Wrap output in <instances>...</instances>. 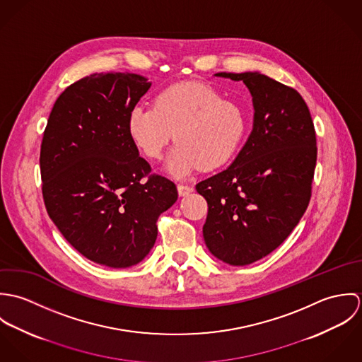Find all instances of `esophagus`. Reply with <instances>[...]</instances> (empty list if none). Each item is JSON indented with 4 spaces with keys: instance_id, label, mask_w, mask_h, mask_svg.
<instances>
[{
    "instance_id": "obj_1",
    "label": "esophagus",
    "mask_w": 362,
    "mask_h": 362,
    "mask_svg": "<svg viewBox=\"0 0 362 362\" xmlns=\"http://www.w3.org/2000/svg\"><path fill=\"white\" fill-rule=\"evenodd\" d=\"M177 189H178V195L180 197H187V195H189L194 191V188L189 187V185H178Z\"/></svg>"
}]
</instances>
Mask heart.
Wrapping results in <instances>:
<instances>
[{"mask_svg": "<svg viewBox=\"0 0 362 362\" xmlns=\"http://www.w3.org/2000/svg\"><path fill=\"white\" fill-rule=\"evenodd\" d=\"M127 131L149 158L161 157L174 132L177 145L164 170L185 178L198 168L214 170L233 158L245 136L247 115L213 86L189 81L161 90L153 107H132Z\"/></svg>", "mask_w": 362, "mask_h": 362, "instance_id": "heart-1", "label": "heart"}]
</instances>
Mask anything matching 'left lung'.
Listing matches in <instances>:
<instances>
[{
	"instance_id": "1",
	"label": "left lung",
	"mask_w": 362,
	"mask_h": 362,
	"mask_svg": "<svg viewBox=\"0 0 362 362\" xmlns=\"http://www.w3.org/2000/svg\"><path fill=\"white\" fill-rule=\"evenodd\" d=\"M214 76L243 81L255 112L230 167L197 184L209 206L204 238L214 258L245 266L273 252L305 213L316 135L308 105L293 88L260 72Z\"/></svg>"
}]
</instances>
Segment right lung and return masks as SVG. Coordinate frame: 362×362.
<instances>
[{
    "label": "right lung",
    "mask_w": 362,
    "mask_h": 362,
    "mask_svg": "<svg viewBox=\"0 0 362 362\" xmlns=\"http://www.w3.org/2000/svg\"><path fill=\"white\" fill-rule=\"evenodd\" d=\"M152 86L128 72L93 74L68 86L43 135L40 171L47 213L85 258L122 269L148 257L157 217L178 198L177 187L149 175L127 131L132 107Z\"/></svg>",
    "instance_id": "obj_1"
}]
</instances>
